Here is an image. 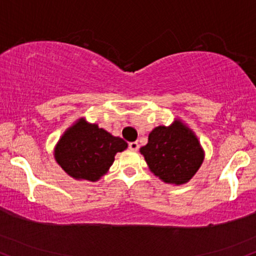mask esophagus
I'll return each instance as SVG.
<instances>
[{"label": "esophagus", "instance_id": "esophagus-1", "mask_svg": "<svg viewBox=\"0 0 256 256\" xmlns=\"http://www.w3.org/2000/svg\"><path fill=\"white\" fill-rule=\"evenodd\" d=\"M129 150H138V144L135 141V142L129 144Z\"/></svg>", "mask_w": 256, "mask_h": 256}]
</instances>
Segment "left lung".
I'll return each instance as SVG.
<instances>
[{
  "instance_id": "8db88e82",
  "label": "left lung",
  "mask_w": 256,
  "mask_h": 256,
  "mask_svg": "<svg viewBox=\"0 0 256 256\" xmlns=\"http://www.w3.org/2000/svg\"><path fill=\"white\" fill-rule=\"evenodd\" d=\"M140 153L154 176L174 185L190 182L204 160V150L198 138L178 118L168 127L154 128Z\"/></svg>"
}]
</instances>
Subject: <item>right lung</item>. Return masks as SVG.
Masks as SVG:
<instances>
[{
    "mask_svg": "<svg viewBox=\"0 0 256 256\" xmlns=\"http://www.w3.org/2000/svg\"><path fill=\"white\" fill-rule=\"evenodd\" d=\"M127 147L123 138L80 118L59 138L54 147V159L74 179L97 182L109 171L116 153Z\"/></svg>",
    "mask_w": 256,
    "mask_h": 256,
    "instance_id": "add662e5",
    "label": "right lung"
}]
</instances>
